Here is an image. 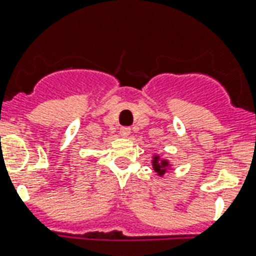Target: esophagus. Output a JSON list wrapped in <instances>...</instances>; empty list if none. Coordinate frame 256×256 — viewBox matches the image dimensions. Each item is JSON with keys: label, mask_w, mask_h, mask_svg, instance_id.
<instances>
[{"label": "esophagus", "mask_w": 256, "mask_h": 256, "mask_svg": "<svg viewBox=\"0 0 256 256\" xmlns=\"http://www.w3.org/2000/svg\"><path fill=\"white\" fill-rule=\"evenodd\" d=\"M120 132H121L122 136H128V135H130V132H132V128H121Z\"/></svg>", "instance_id": "1"}]
</instances>
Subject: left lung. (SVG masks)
Instances as JSON below:
<instances>
[{"instance_id":"obj_1","label":"left lung","mask_w":256,"mask_h":256,"mask_svg":"<svg viewBox=\"0 0 256 256\" xmlns=\"http://www.w3.org/2000/svg\"><path fill=\"white\" fill-rule=\"evenodd\" d=\"M152 167L155 170V172H158V175L163 176L167 172V168L170 167V163L166 159H160L159 156H154Z\"/></svg>"}]
</instances>
